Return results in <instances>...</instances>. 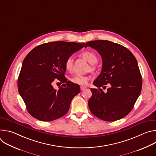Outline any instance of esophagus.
I'll return each mask as SVG.
<instances>
[{
	"label": "esophagus",
	"instance_id": "obj_1",
	"mask_svg": "<svg viewBox=\"0 0 156 156\" xmlns=\"http://www.w3.org/2000/svg\"><path fill=\"white\" fill-rule=\"evenodd\" d=\"M80 89H81V91H84V90H85L86 87H84V86H81V87H80Z\"/></svg>",
	"mask_w": 156,
	"mask_h": 156
}]
</instances>
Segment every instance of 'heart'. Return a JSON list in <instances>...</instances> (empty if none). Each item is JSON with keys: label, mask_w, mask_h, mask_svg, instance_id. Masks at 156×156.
I'll return each mask as SVG.
<instances>
[{"label": "heart", "mask_w": 156, "mask_h": 156, "mask_svg": "<svg viewBox=\"0 0 156 156\" xmlns=\"http://www.w3.org/2000/svg\"><path fill=\"white\" fill-rule=\"evenodd\" d=\"M81 56L91 64H94L98 61L96 54L90 51H84L81 54ZM64 67L66 71H71L73 67V58L70 57L66 58L64 62ZM91 69L93 70V67L91 66ZM70 80L72 83L78 85H87L90 81V76L86 75H75L70 78Z\"/></svg>", "instance_id": "obj_1"}]
</instances>
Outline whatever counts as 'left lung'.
I'll use <instances>...</instances> for the list:
<instances>
[{
	"label": "left lung",
	"mask_w": 156,
	"mask_h": 156,
	"mask_svg": "<svg viewBox=\"0 0 156 156\" xmlns=\"http://www.w3.org/2000/svg\"><path fill=\"white\" fill-rule=\"evenodd\" d=\"M101 55L102 69L93 82L88 101L91 113L98 118L114 122L126 116L133 109L142 89V77L137 60L125 47L109 41L97 40L86 43ZM110 87L106 92V85ZM102 88H101V87Z\"/></svg>",
	"instance_id": "1"
}]
</instances>
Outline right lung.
<instances>
[{"mask_svg": "<svg viewBox=\"0 0 156 156\" xmlns=\"http://www.w3.org/2000/svg\"><path fill=\"white\" fill-rule=\"evenodd\" d=\"M84 44L47 42L34 48L26 56L18 78V90L31 116L49 122L68 112L72 100L80 93V87L64 76V62ZM57 80L63 83L58 90L51 84Z\"/></svg>", "mask_w": 156, "mask_h": 156, "instance_id": "obj_1", "label": "right lung"}]
</instances>
